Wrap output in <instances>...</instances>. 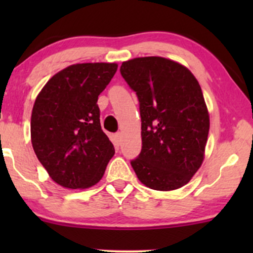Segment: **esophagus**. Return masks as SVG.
Returning <instances> with one entry per match:
<instances>
[{"label":"esophagus","instance_id":"34e87169","mask_svg":"<svg viewBox=\"0 0 253 253\" xmlns=\"http://www.w3.org/2000/svg\"><path fill=\"white\" fill-rule=\"evenodd\" d=\"M114 138H115V141H117L118 144L120 143V141H121V132H118V133H115Z\"/></svg>","mask_w":253,"mask_h":253}]
</instances>
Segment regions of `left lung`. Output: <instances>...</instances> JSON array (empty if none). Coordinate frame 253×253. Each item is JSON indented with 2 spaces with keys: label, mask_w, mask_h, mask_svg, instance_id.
<instances>
[{
  "label": "left lung",
  "mask_w": 253,
  "mask_h": 253,
  "mask_svg": "<svg viewBox=\"0 0 253 253\" xmlns=\"http://www.w3.org/2000/svg\"><path fill=\"white\" fill-rule=\"evenodd\" d=\"M120 72L138 96L141 118L143 146L130 165L151 189H178L205 156L210 115L201 86L185 66L162 57L124 62Z\"/></svg>",
  "instance_id": "1"
}]
</instances>
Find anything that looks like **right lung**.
Listing matches in <instances>:
<instances>
[{
  "label": "right lung",
  "instance_id": "1",
  "mask_svg": "<svg viewBox=\"0 0 253 253\" xmlns=\"http://www.w3.org/2000/svg\"><path fill=\"white\" fill-rule=\"evenodd\" d=\"M117 70L115 63L75 64L54 75L37 96L32 145L51 178L64 188L95 185L114 156L101 128L97 98Z\"/></svg>",
  "mask_w": 253,
  "mask_h": 253
}]
</instances>
